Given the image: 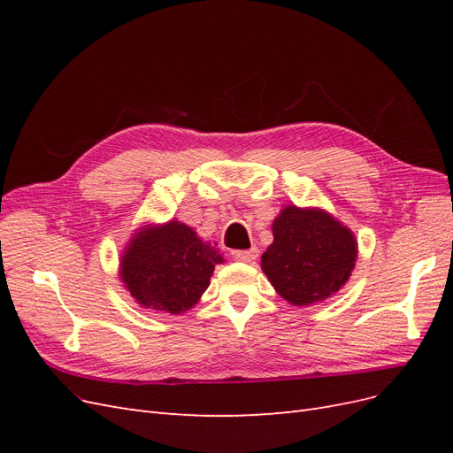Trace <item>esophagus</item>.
I'll use <instances>...</instances> for the list:
<instances>
[{"label": "esophagus", "mask_w": 453, "mask_h": 453, "mask_svg": "<svg viewBox=\"0 0 453 453\" xmlns=\"http://www.w3.org/2000/svg\"><path fill=\"white\" fill-rule=\"evenodd\" d=\"M232 258L236 260H242V263H253V260L258 257V250L257 248H251V250H236L230 253Z\"/></svg>", "instance_id": "obj_1"}]
</instances>
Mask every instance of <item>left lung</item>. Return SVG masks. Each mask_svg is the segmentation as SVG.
I'll return each instance as SVG.
<instances>
[{"label": "left lung", "instance_id": "obj_1", "mask_svg": "<svg viewBox=\"0 0 453 453\" xmlns=\"http://www.w3.org/2000/svg\"><path fill=\"white\" fill-rule=\"evenodd\" d=\"M273 243L260 266L285 300L308 306L334 295L349 278L357 242L334 217L321 210L287 208L272 225Z\"/></svg>", "mask_w": 453, "mask_h": 453}]
</instances>
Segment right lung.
I'll use <instances>...</instances> for the list:
<instances>
[{"instance_id":"right-lung-1","label":"right lung","mask_w":453,"mask_h":453,"mask_svg":"<svg viewBox=\"0 0 453 453\" xmlns=\"http://www.w3.org/2000/svg\"><path fill=\"white\" fill-rule=\"evenodd\" d=\"M215 245L177 221L145 228L122 255L120 280L138 304L181 313L198 303L215 265L223 263Z\"/></svg>"}]
</instances>
